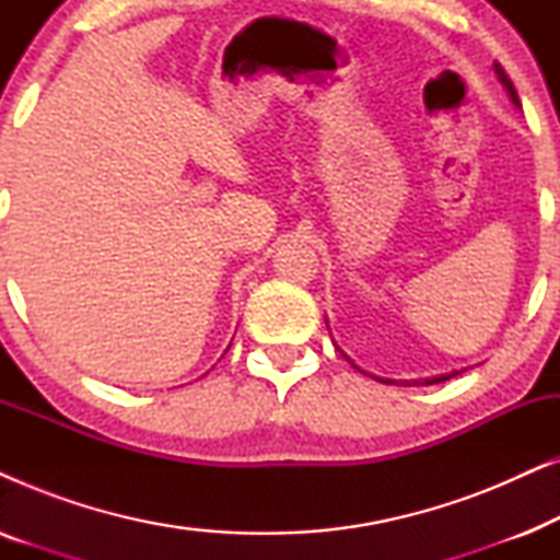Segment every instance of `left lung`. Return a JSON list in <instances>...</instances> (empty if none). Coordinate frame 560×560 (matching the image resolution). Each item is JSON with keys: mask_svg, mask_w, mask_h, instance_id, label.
I'll return each mask as SVG.
<instances>
[{"mask_svg": "<svg viewBox=\"0 0 560 560\" xmlns=\"http://www.w3.org/2000/svg\"><path fill=\"white\" fill-rule=\"evenodd\" d=\"M494 71H497V75H500V79H502V83H504V86H508V91H510V96H512V102H517L515 86H512V81L508 79V73H504V68H500V66H497V68H494ZM456 374H458V372H451V374H441V377L425 380V385H435V382H446V380H451V377H456ZM380 382H385V385H397V382H393V380H380ZM400 385H402V382H400ZM405 385H408V382H405ZM416 385H418V382H416Z\"/></svg>", "mask_w": 560, "mask_h": 560, "instance_id": "obj_1", "label": "left lung"}]
</instances>
